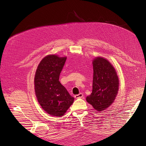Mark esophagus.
<instances>
[{
    "label": "esophagus",
    "instance_id": "1",
    "mask_svg": "<svg viewBox=\"0 0 146 146\" xmlns=\"http://www.w3.org/2000/svg\"><path fill=\"white\" fill-rule=\"evenodd\" d=\"M83 96H84L83 94H82V93H80L79 94H78V95H75V96H74V98H82Z\"/></svg>",
    "mask_w": 146,
    "mask_h": 146
}]
</instances>
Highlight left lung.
<instances>
[{"instance_id":"obj_1","label":"left lung","mask_w":146,"mask_h":146,"mask_svg":"<svg viewBox=\"0 0 146 146\" xmlns=\"http://www.w3.org/2000/svg\"><path fill=\"white\" fill-rule=\"evenodd\" d=\"M93 89L87 101L100 111L109 107L114 101L119 87L116 72L109 61L103 58L93 60Z\"/></svg>"}]
</instances>
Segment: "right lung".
<instances>
[{
	"mask_svg": "<svg viewBox=\"0 0 146 146\" xmlns=\"http://www.w3.org/2000/svg\"><path fill=\"white\" fill-rule=\"evenodd\" d=\"M67 58L48 55L42 59L35 77V93L39 104L47 113L62 116L74 101L59 82V76Z\"/></svg>",
	"mask_w": 146,
	"mask_h": 146,
	"instance_id": "add662e5",
	"label": "right lung"
}]
</instances>
